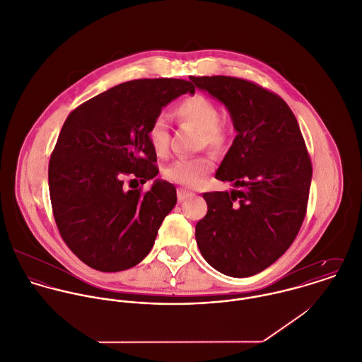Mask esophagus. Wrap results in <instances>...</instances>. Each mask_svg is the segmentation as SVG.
Masks as SVG:
<instances>
[{"label":"esophagus","mask_w":362,"mask_h":362,"mask_svg":"<svg viewBox=\"0 0 362 362\" xmlns=\"http://www.w3.org/2000/svg\"><path fill=\"white\" fill-rule=\"evenodd\" d=\"M177 195H178V201H180V202H184V201L189 199L194 194H192L191 191L184 189V188H178V189H177Z\"/></svg>","instance_id":"34e87169"}]
</instances>
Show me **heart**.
<instances>
[{
  "label": "heart",
  "instance_id": "obj_1",
  "mask_svg": "<svg viewBox=\"0 0 362 362\" xmlns=\"http://www.w3.org/2000/svg\"><path fill=\"white\" fill-rule=\"evenodd\" d=\"M174 115L184 123L194 126L199 132L198 147H208L212 151L222 153L230 140V132L221 119V112L215 101L195 94L182 100L175 108ZM147 137L153 151L164 157L170 148V129L164 118L158 117L150 123ZM214 158L209 156L178 158L164 170V177L174 184L195 188L205 182L214 170Z\"/></svg>",
  "mask_w": 362,
  "mask_h": 362
}]
</instances>
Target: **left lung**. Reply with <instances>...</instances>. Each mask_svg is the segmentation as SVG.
Returning a JSON list of instances; mask_svg holds the SVG:
<instances>
[{
	"mask_svg": "<svg viewBox=\"0 0 362 362\" xmlns=\"http://www.w3.org/2000/svg\"><path fill=\"white\" fill-rule=\"evenodd\" d=\"M228 108L238 136L216 178L230 192H205L208 212L195 238L219 272L244 278L275 262L293 243L306 215L312 163L288 104L255 83L228 77H189Z\"/></svg>",
	"mask_w": 362,
	"mask_h": 362,
	"instance_id": "left-lung-1",
	"label": "left lung"
}]
</instances>
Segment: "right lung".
<instances>
[{
  "label": "right lung",
  "instance_id": "add662e5",
  "mask_svg": "<svg viewBox=\"0 0 362 362\" xmlns=\"http://www.w3.org/2000/svg\"><path fill=\"white\" fill-rule=\"evenodd\" d=\"M187 93L194 87L185 80H133L81 104L64 122L49 161L50 201L63 240L88 267L123 271L150 252L177 191L156 180L141 192L132 181L158 174L148 126ZM124 175L134 177L133 190L125 189Z\"/></svg>",
  "mask_w": 362,
  "mask_h": 362
}]
</instances>
